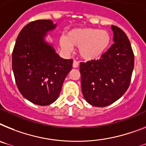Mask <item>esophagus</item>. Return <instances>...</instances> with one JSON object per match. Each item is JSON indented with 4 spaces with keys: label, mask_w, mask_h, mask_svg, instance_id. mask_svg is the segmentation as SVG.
I'll list each match as a JSON object with an SVG mask.
<instances>
[{
    "label": "esophagus",
    "mask_w": 146,
    "mask_h": 146,
    "mask_svg": "<svg viewBox=\"0 0 146 146\" xmlns=\"http://www.w3.org/2000/svg\"><path fill=\"white\" fill-rule=\"evenodd\" d=\"M73 67H74V68H77V67H79V62H76V61H73Z\"/></svg>",
    "instance_id": "34e87169"
}]
</instances>
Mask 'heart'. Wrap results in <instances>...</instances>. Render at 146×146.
I'll return each mask as SVG.
<instances>
[{
	"instance_id": "1",
	"label": "heart",
	"mask_w": 146,
	"mask_h": 146,
	"mask_svg": "<svg viewBox=\"0 0 146 146\" xmlns=\"http://www.w3.org/2000/svg\"><path fill=\"white\" fill-rule=\"evenodd\" d=\"M111 42V36L105 30L95 28H75L70 29L66 36L59 40L61 48L70 52L73 46L79 47V55L86 61L100 58L106 51Z\"/></svg>"
}]
</instances>
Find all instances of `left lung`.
Masks as SVG:
<instances>
[{
	"mask_svg": "<svg viewBox=\"0 0 146 146\" xmlns=\"http://www.w3.org/2000/svg\"><path fill=\"white\" fill-rule=\"evenodd\" d=\"M111 29L114 43L101 58L80 63L83 96L96 107L111 105L125 93L134 66V56L126 34L116 26H111Z\"/></svg>",
	"mask_w": 146,
	"mask_h": 146,
	"instance_id": "1",
	"label": "left lung"
}]
</instances>
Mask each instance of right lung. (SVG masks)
I'll use <instances>...</instances> for the list:
<instances>
[{
	"label": "right lung",
	"instance_id": "right-lung-1",
	"mask_svg": "<svg viewBox=\"0 0 146 146\" xmlns=\"http://www.w3.org/2000/svg\"><path fill=\"white\" fill-rule=\"evenodd\" d=\"M56 24L51 20H37L26 25L16 39L12 65L17 87L32 103L48 105L59 96L73 60L64 59L46 40L47 33Z\"/></svg>",
	"mask_w": 146,
	"mask_h": 146
}]
</instances>
